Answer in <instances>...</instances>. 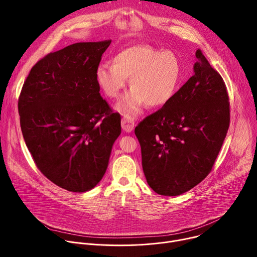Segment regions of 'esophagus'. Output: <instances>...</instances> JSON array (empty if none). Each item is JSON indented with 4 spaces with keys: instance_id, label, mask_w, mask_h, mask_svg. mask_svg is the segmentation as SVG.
I'll use <instances>...</instances> for the list:
<instances>
[{
    "instance_id": "obj_1",
    "label": "esophagus",
    "mask_w": 257,
    "mask_h": 257,
    "mask_svg": "<svg viewBox=\"0 0 257 257\" xmlns=\"http://www.w3.org/2000/svg\"><path fill=\"white\" fill-rule=\"evenodd\" d=\"M121 125L122 129L127 133H130L134 129V121L128 118H123L121 121Z\"/></svg>"
}]
</instances>
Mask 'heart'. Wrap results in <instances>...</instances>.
Instances as JSON below:
<instances>
[{
  "label": "heart",
  "mask_w": 257,
  "mask_h": 257,
  "mask_svg": "<svg viewBox=\"0 0 257 257\" xmlns=\"http://www.w3.org/2000/svg\"><path fill=\"white\" fill-rule=\"evenodd\" d=\"M95 77L109 98L118 97L130 79L132 89L116 107L125 117L135 118L144 103L156 107L172 99L181 82L182 66L174 52L137 45L120 51L114 64L99 65Z\"/></svg>",
  "instance_id": "b5f03b06"
}]
</instances>
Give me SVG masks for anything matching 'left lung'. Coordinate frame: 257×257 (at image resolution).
Returning <instances> with one entry per match:
<instances>
[{
    "mask_svg": "<svg viewBox=\"0 0 257 257\" xmlns=\"http://www.w3.org/2000/svg\"><path fill=\"white\" fill-rule=\"evenodd\" d=\"M194 75L158 112L135 128L142 169L151 188L177 196L208 175L230 124L225 82L200 50Z\"/></svg>",
    "mask_w": 257,
    "mask_h": 257,
    "instance_id": "8db88e82",
    "label": "left lung"
}]
</instances>
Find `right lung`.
<instances>
[{"mask_svg":"<svg viewBox=\"0 0 257 257\" xmlns=\"http://www.w3.org/2000/svg\"><path fill=\"white\" fill-rule=\"evenodd\" d=\"M111 40L51 53L29 72L18 100L26 146L40 171L72 192L94 188L108 166L121 117L99 93L95 73Z\"/></svg>","mask_w":257,"mask_h":257,"instance_id":"right-lung-1","label":"right lung"}]
</instances>
